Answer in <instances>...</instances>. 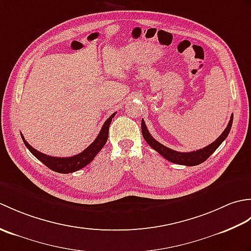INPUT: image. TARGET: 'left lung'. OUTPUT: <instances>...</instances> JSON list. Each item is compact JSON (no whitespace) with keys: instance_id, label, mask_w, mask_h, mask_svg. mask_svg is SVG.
I'll list each match as a JSON object with an SVG mask.
<instances>
[{"instance_id":"obj_1","label":"left lung","mask_w":251,"mask_h":251,"mask_svg":"<svg viewBox=\"0 0 251 251\" xmlns=\"http://www.w3.org/2000/svg\"><path fill=\"white\" fill-rule=\"evenodd\" d=\"M232 123H233V114L230 119V122L226 126V128L225 131L222 132L221 136L216 141H214L211 145L207 146L205 148L201 149V150L193 151V152H178L172 150L167 147L163 146L162 143H159L156 141L154 138L151 136L150 132H149L145 121H141V131H142V136L145 138V140L148 142V145L150 146L154 150L157 151V153L161 154V155L166 158L167 161L175 163V164H179V165H185V166H196V165L201 164L202 162H205L206 159L209 157L212 153H214L221 143L226 140V138L227 137L228 132L231 130L232 127Z\"/></svg>"}]
</instances>
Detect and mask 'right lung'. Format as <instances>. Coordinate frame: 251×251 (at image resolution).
<instances>
[{
	"label": "right lung",
	"instance_id": "add662e5",
	"mask_svg": "<svg viewBox=\"0 0 251 251\" xmlns=\"http://www.w3.org/2000/svg\"><path fill=\"white\" fill-rule=\"evenodd\" d=\"M114 115L115 113L112 114L109 119L104 122L102 128H101L97 138H96L92 145L85 149L83 152L70 157H54L50 155H46V154L41 153L35 150L34 148H32L29 143L25 140L23 135H21V138H23L24 143L25 147L28 148V150L33 154L39 161L43 163L45 166H47L51 170H54L56 173L70 174L76 172V170H79L86 166V165H88L95 158V156L97 155V153L100 152L101 149L104 147L109 137V126Z\"/></svg>",
	"mask_w": 251,
	"mask_h": 251
}]
</instances>
